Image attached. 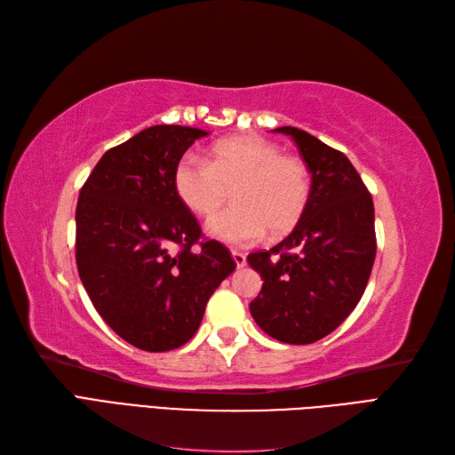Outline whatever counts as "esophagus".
<instances>
[{"label": "esophagus", "instance_id": "obj_1", "mask_svg": "<svg viewBox=\"0 0 455 455\" xmlns=\"http://www.w3.org/2000/svg\"><path fill=\"white\" fill-rule=\"evenodd\" d=\"M231 256H233V261H235L237 267H244L246 266V256L239 251H231Z\"/></svg>", "mask_w": 455, "mask_h": 455}]
</instances>
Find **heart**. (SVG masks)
<instances>
[{"label":"heart","mask_w":455,"mask_h":455,"mask_svg":"<svg viewBox=\"0 0 455 455\" xmlns=\"http://www.w3.org/2000/svg\"><path fill=\"white\" fill-rule=\"evenodd\" d=\"M174 189L197 216H211L229 197L233 206L216 214L206 231L228 244H251L291 231L309 201V171L296 156L259 136H235L212 148V161L188 154L174 169Z\"/></svg>","instance_id":"1"}]
</instances>
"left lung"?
I'll use <instances>...</instances> for the list:
<instances>
[{
  "instance_id": "8db88e82",
  "label": "left lung",
  "mask_w": 455,
  "mask_h": 455,
  "mask_svg": "<svg viewBox=\"0 0 455 455\" xmlns=\"http://www.w3.org/2000/svg\"><path fill=\"white\" fill-rule=\"evenodd\" d=\"M311 172L309 201L291 235L249 254L261 291L251 301L271 338L306 346L328 336L356 307L376 258L374 203L341 151L296 127H279Z\"/></svg>"
}]
</instances>
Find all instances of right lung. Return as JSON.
Listing matches in <instances>:
<instances>
[{"instance_id": "add662e5", "label": "right lung", "mask_w": 455, "mask_h": 455, "mask_svg": "<svg viewBox=\"0 0 455 455\" xmlns=\"http://www.w3.org/2000/svg\"><path fill=\"white\" fill-rule=\"evenodd\" d=\"M209 132L156 125L108 149L79 191L76 261L94 309L131 346H184L206 301L235 271L229 251L203 241L178 197L174 169Z\"/></svg>"}]
</instances>
